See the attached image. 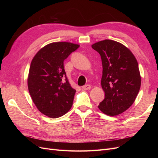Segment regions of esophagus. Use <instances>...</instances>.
<instances>
[{
  "label": "esophagus",
  "mask_w": 158,
  "mask_h": 158,
  "mask_svg": "<svg viewBox=\"0 0 158 158\" xmlns=\"http://www.w3.org/2000/svg\"><path fill=\"white\" fill-rule=\"evenodd\" d=\"M90 88H91V85L89 84H86L84 85V86H82V89L84 90H88V89H89Z\"/></svg>",
  "instance_id": "1"
}]
</instances>
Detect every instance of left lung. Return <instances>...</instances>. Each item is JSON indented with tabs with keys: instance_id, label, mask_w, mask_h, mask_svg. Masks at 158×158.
<instances>
[{
	"instance_id": "1",
	"label": "left lung",
	"mask_w": 158,
	"mask_h": 158,
	"mask_svg": "<svg viewBox=\"0 0 158 158\" xmlns=\"http://www.w3.org/2000/svg\"><path fill=\"white\" fill-rule=\"evenodd\" d=\"M92 47L101 56L103 66L101 84L105 98L98 108L107 115H117L132 106L140 90L138 62L127 47L113 40L99 41Z\"/></svg>"
}]
</instances>
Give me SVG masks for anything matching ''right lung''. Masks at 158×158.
Segmentation results:
<instances>
[{"instance_id":"right-lung-1","label":"right lung","mask_w":158,"mask_h":158,"mask_svg":"<svg viewBox=\"0 0 158 158\" xmlns=\"http://www.w3.org/2000/svg\"><path fill=\"white\" fill-rule=\"evenodd\" d=\"M80 45L55 42L43 47L31 63L27 85L39 111L51 118L64 115L73 103L76 90L71 87L64 69V60Z\"/></svg>"}]
</instances>
